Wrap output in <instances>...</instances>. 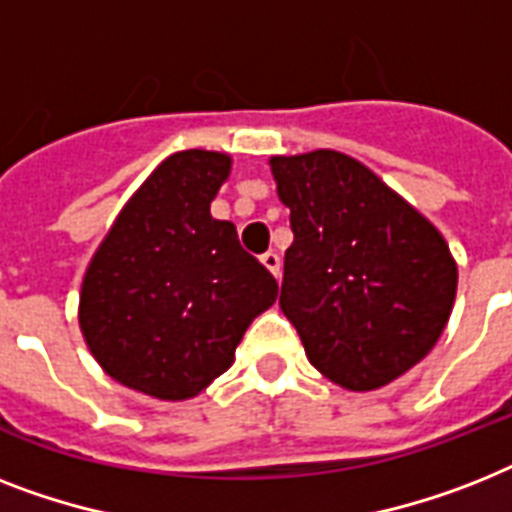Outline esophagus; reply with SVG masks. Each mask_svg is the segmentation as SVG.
I'll return each mask as SVG.
<instances>
[{"label": "esophagus", "mask_w": 512, "mask_h": 512, "mask_svg": "<svg viewBox=\"0 0 512 512\" xmlns=\"http://www.w3.org/2000/svg\"><path fill=\"white\" fill-rule=\"evenodd\" d=\"M260 260H263V265L270 270V273H273V276H276V278L281 276V260H278L276 252H265Z\"/></svg>", "instance_id": "1"}]
</instances>
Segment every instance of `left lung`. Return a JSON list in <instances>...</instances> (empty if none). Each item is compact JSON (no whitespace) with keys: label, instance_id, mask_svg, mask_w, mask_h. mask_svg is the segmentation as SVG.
I'll return each mask as SVG.
<instances>
[{"label":"left lung","instance_id":"1","mask_svg":"<svg viewBox=\"0 0 512 512\" xmlns=\"http://www.w3.org/2000/svg\"><path fill=\"white\" fill-rule=\"evenodd\" d=\"M294 242L278 305L307 360L368 392L429 355L452 313L458 268L442 234L371 170L331 149L273 157Z\"/></svg>","mask_w":512,"mask_h":512}]
</instances>
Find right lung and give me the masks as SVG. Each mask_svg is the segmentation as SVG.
Returning a JSON list of instances; mask_svg holds the SVG:
<instances>
[{"mask_svg":"<svg viewBox=\"0 0 512 512\" xmlns=\"http://www.w3.org/2000/svg\"><path fill=\"white\" fill-rule=\"evenodd\" d=\"M231 160L189 149L141 184L91 260L81 331L128 389L186 400L234 363L236 344L276 302L278 284L210 202Z\"/></svg>","mask_w":512,"mask_h":512,"instance_id":"right-lung-1","label":"right lung"}]
</instances>
